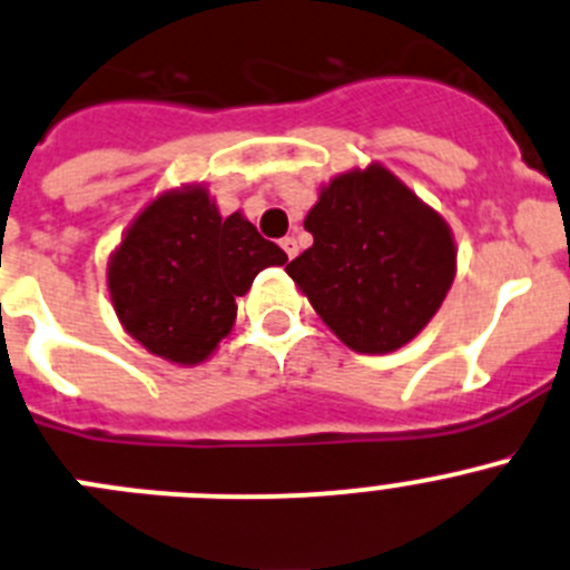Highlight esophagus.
<instances>
[{
  "instance_id": "1",
  "label": "esophagus",
  "mask_w": 570,
  "mask_h": 570,
  "mask_svg": "<svg viewBox=\"0 0 570 570\" xmlns=\"http://www.w3.org/2000/svg\"><path fill=\"white\" fill-rule=\"evenodd\" d=\"M281 247H284V253H286V256H289V258H295L297 250H301V247H297L295 236H284V239H281Z\"/></svg>"
}]
</instances>
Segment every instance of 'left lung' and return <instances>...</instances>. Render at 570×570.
Returning a JSON list of instances; mask_svg holds the SVG:
<instances>
[{"label":"left lung","instance_id":"left-lung-1","mask_svg":"<svg viewBox=\"0 0 570 570\" xmlns=\"http://www.w3.org/2000/svg\"><path fill=\"white\" fill-rule=\"evenodd\" d=\"M303 228L314 245L286 273L356 353H392L412 342L454 284L449 223L381 164L331 178Z\"/></svg>","mask_w":570,"mask_h":570}]
</instances>
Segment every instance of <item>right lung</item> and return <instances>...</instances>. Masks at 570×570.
I'll return each mask as SVG.
<instances>
[{"label":"right lung","mask_w":570,"mask_h":570,"mask_svg":"<svg viewBox=\"0 0 570 570\" xmlns=\"http://www.w3.org/2000/svg\"><path fill=\"white\" fill-rule=\"evenodd\" d=\"M286 253L236 212L223 217L203 184L161 191L127 225L108 262L121 328L153 356L200 364L236 323V297Z\"/></svg>","instance_id":"add662e5"}]
</instances>
